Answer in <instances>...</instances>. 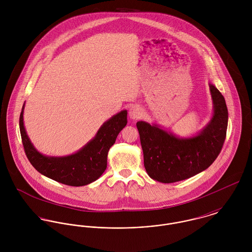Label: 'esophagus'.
Wrapping results in <instances>:
<instances>
[{
    "instance_id": "34e87169",
    "label": "esophagus",
    "mask_w": 252,
    "mask_h": 252,
    "mask_svg": "<svg viewBox=\"0 0 252 252\" xmlns=\"http://www.w3.org/2000/svg\"><path fill=\"white\" fill-rule=\"evenodd\" d=\"M143 114H144V109L138 105L132 106L129 110V115H130V118L132 119H139L143 116Z\"/></svg>"
}]
</instances>
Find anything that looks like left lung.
I'll use <instances>...</instances> for the list:
<instances>
[{
	"label": "left lung",
	"instance_id": "8db88e82",
	"mask_svg": "<svg viewBox=\"0 0 252 252\" xmlns=\"http://www.w3.org/2000/svg\"><path fill=\"white\" fill-rule=\"evenodd\" d=\"M210 90L214 114L197 136L180 139L156 124L137 122L144 168L152 180L163 183L186 180L205 171L215 162L226 138L228 109L223 95L212 83Z\"/></svg>",
	"mask_w": 252,
	"mask_h": 252
}]
</instances>
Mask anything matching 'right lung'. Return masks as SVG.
Returning <instances> with one entry per match:
<instances>
[{"instance_id": "1", "label": "right lung", "mask_w": 252, "mask_h": 252, "mask_svg": "<svg viewBox=\"0 0 252 252\" xmlns=\"http://www.w3.org/2000/svg\"><path fill=\"white\" fill-rule=\"evenodd\" d=\"M23 109L24 105L19 117V128L30 163L41 175L70 186L87 185L103 175L107 169L108 150L127 124V110H122L106 121L95 138L77 152L64 157H49L39 153L31 143L24 127Z\"/></svg>"}]
</instances>
